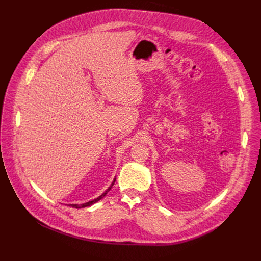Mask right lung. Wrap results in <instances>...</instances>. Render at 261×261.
Returning a JSON list of instances; mask_svg holds the SVG:
<instances>
[{
  "mask_svg": "<svg viewBox=\"0 0 261 261\" xmlns=\"http://www.w3.org/2000/svg\"><path fill=\"white\" fill-rule=\"evenodd\" d=\"M114 182H115V180L113 181V183L111 184V186H110L106 191H105V193L101 195V196H99L98 198H96V199H94L93 201H89V202H87V203H84V204H70V206L71 207H74V208H84V207H88V206H90V205H92V204H94V203H96V202H98L99 200H101L106 195H107V193H108V191L110 190V189H111V187L113 186V184H114Z\"/></svg>",
  "mask_w": 261,
  "mask_h": 261,
  "instance_id": "right-lung-1",
  "label": "right lung"
}]
</instances>
